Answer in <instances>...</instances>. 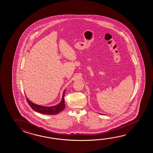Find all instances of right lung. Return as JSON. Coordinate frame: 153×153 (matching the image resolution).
I'll return each mask as SVG.
<instances>
[{
	"label": "right lung",
	"instance_id": "right-lung-1",
	"mask_svg": "<svg viewBox=\"0 0 153 153\" xmlns=\"http://www.w3.org/2000/svg\"><path fill=\"white\" fill-rule=\"evenodd\" d=\"M65 91H64V92L63 93L62 98L60 102L59 103L58 105H53L52 107H46L43 105H38L30 101L28 99V98H27V101L28 102V104L31 107V108L38 113H41L45 115H55V114H59L65 108V99H64Z\"/></svg>",
	"mask_w": 153,
	"mask_h": 153
}]
</instances>
